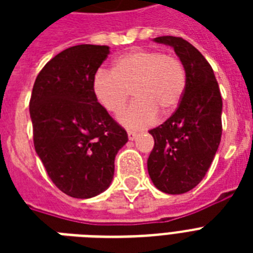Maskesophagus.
I'll return each instance as SVG.
<instances>
[{
	"mask_svg": "<svg viewBox=\"0 0 253 253\" xmlns=\"http://www.w3.org/2000/svg\"><path fill=\"white\" fill-rule=\"evenodd\" d=\"M127 135H128V139H130V140H135V139L139 136V132H136V131H132V130H128L127 131Z\"/></svg>",
	"mask_w": 253,
	"mask_h": 253,
	"instance_id": "obj_1",
	"label": "esophagus"
}]
</instances>
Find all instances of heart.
Segmentation results:
<instances>
[{
    "label": "heart",
    "instance_id": "1",
    "mask_svg": "<svg viewBox=\"0 0 253 253\" xmlns=\"http://www.w3.org/2000/svg\"><path fill=\"white\" fill-rule=\"evenodd\" d=\"M91 86L99 105L114 115L126 106L132 90L136 101L119 121L139 128L154 123L159 113L176 111L186 89V69L173 53L136 48L117 57L111 71L99 69Z\"/></svg>",
    "mask_w": 253,
    "mask_h": 253
}]
</instances>
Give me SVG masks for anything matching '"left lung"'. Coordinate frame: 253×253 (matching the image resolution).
I'll use <instances>...</instances> for the list:
<instances>
[{"instance_id":"left-lung-1","label":"left lung","mask_w":253,"mask_h":253,"mask_svg":"<svg viewBox=\"0 0 253 253\" xmlns=\"http://www.w3.org/2000/svg\"><path fill=\"white\" fill-rule=\"evenodd\" d=\"M173 47L186 69L181 103L150 134L155 146L147 162L159 190L182 194L196 188L211 166L222 136V95L211 65L189 42L177 37L154 39Z\"/></svg>"}]
</instances>
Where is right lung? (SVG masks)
Here are the masks:
<instances>
[{
	"mask_svg": "<svg viewBox=\"0 0 253 253\" xmlns=\"http://www.w3.org/2000/svg\"><path fill=\"white\" fill-rule=\"evenodd\" d=\"M109 53L94 44L61 51L39 72L30 99L35 151L53 184L73 198L110 186L115 155L128 140L91 86Z\"/></svg>",
	"mask_w": 253,
	"mask_h": 253,
	"instance_id": "1",
	"label": "right lung"
}]
</instances>
